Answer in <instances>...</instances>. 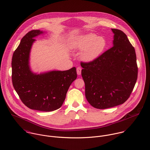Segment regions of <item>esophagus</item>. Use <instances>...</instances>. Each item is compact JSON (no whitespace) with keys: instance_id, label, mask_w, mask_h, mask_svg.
Here are the masks:
<instances>
[{"instance_id":"34e87169","label":"esophagus","mask_w":150,"mask_h":150,"mask_svg":"<svg viewBox=\"0 0 150 150\" xmlns=\"http://www.w3.org/2000/svg\"><path fill=\"white\" fill-rule=\"evenodd\" d=\"M81 70H82V68L80 67H78L76 68V72H77V74L78 75H80L81 74Z\"/></svg>"}]
</instances>
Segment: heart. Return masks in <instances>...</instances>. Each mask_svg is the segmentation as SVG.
I'll list each match as a JSON object with an SVG mask.
<instances>
[{
    "mask_svg": "<svg viewBox=\"0 0 150 150\" xmlns=\"http://www.w3.org/2000/svg\"><path fill=\"white\" fill-rule=\"evenodd\" d=\"M106 45V40L103 37H98L94 33H87L74 38L70 43V47L74 50L83 51L81 59L90 62L104 51Z\"/></svg>",
    "mask_w": 150,
    "mask_h": 150,
    "instance_id": "heart-1",
    "label": "heart"
}]
</instances>
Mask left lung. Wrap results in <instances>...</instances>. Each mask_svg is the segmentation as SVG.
Instances as JSON below:
<instances>
[{
	"mask_svg": "<svg viewBox=\"0 0 150 150\" xmlns=\"http://www.w3.org/2000/svg\"><path fill=\"white\" fill-rule=\"evenodd\" d=\"M113 46L89 62H81L85 96L93 107L105 109L124 103L137 79L134 48L122 31L112 28Z\"/></svg>",
	"mask_w": 150,
	"mask_h": 150,
	"instance_id": "left-lung-1",
	"label": "left lung"
}]
</instances>
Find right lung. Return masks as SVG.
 <instances>
[{
  "label": "right lung",
  "mask_w": 150,
  "mask_h": 150,
  "mask_svg": "<svg viewBox=\"0 0 150 150\" xmlns=\"http://www.w3.org/2000/svg\"><path fill=\"white\" fill-rule=\"evenodd\" d=\"M44 32L33 30L21 40L11 61L12 83L22 102L33 110L51 112L61 107L71 83L76 79L75 67L37 74L30 68V53L34 37Z\"/></svg>",
  "instance_id": "obj_1"
}]
</instances>
